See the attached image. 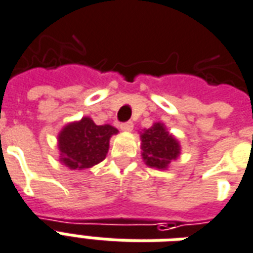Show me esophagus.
Returning <instances> with one entry per match:
<instances>
[{
  "instance_id": "esophagus-1",
  "label": "esophagus",
  "mask_w": 253,
  "mask_h": 253,
  "mask_svg": "<svg viewBox=\"0 0 253 253\" xmlns=\"http://www.w3.org/2000/svg\"><path fill=\"white\" fill-rule=\"evenodd\" d=\"M134 128V123L132 122H125L121 125V130L122 131H131Z\"/></svg>"
}]
</instances>
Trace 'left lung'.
<instances>
[{
  "label": "left lung",
  "mask_w": 253,
  "mask_h": 253,
  "mask_svg": "<svg viewBox=\"0 0 253 253\" xmlns=\"http://www.w3.org/2000/svg\"><path fill=\"white\" fill-rule=\"evenodd\" d=\"M142 158L146 165L158 169H166L180 155V144L167 131L163 123H154L150 128L140 132Z\"/></svg>",
  "instance_id": "left-lung-1"
}]
</instances>
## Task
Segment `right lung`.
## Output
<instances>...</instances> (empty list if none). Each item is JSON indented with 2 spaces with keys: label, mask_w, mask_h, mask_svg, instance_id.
Instances as JSON below:
<instances>
[{
  "label": "right lung",
  "mask_w": 253,
  "mask_h": 253,
  "mask_svg": "<svg viewBox=\"0 0 253 253\" xmlns=\"http://www.w3.org/2000/svg\"><path fill=\"white\" fill-rule=\"evenodd\" d=\"M115 134V127L98 126L88 117L69 123L58 134L59 161L70 169H90L105 159L110 138Z\"/></svg>",
  "instance_id": "add662e5"
}]
</instances>
